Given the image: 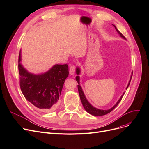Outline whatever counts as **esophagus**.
Returning a JSON list of instances; mask_svg holds the SVG:
<instances>
[{"label": "esophagus", "instance_id": "esophagus-1", "mask_svg": "<svg viewBox=\"0 0 149 149\" xmlns=\"http://www.w3.org/2000/svg\"><path fill=\"white\" fill-rule=\"evenodd\" d=\"M75 69H76L75 65H72L70 67V69H69V74L70 75H74L75 71Z\"/></svg>", "mask_w": 149, "mask_h": 149}]
</instances>
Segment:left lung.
Listing matches in <instances>:
<instances>
[{
	"label": "left lung",
	"instance_id": "obj_1",
	"mask_svg": "<svg viewBox=\"0 0 149 149\" xmlns=\"http://www.w3.org/2000/svg\"><path fill=\"white\" fill-rule=\"evenodd\" d=\"M113 26L115 27V29L116 30L117 32H118V33L120 35V36L121 37H123V38L126 39V38H125V37L120 32V31L117 29L116 27L113 25ZM80 68H77V69H76V73L77 75H79L80 74ZM132 74H132V75H131V77H130V79L129 80V84L127 85V86L126 88V89L128 88L130 84V81H131V79H132ZM76 79V81H77V83H79V84H78V90H79V95H80V100H81V101L82 103V104L84 108V109L86 111V112H88L89 113H90L91 115H92L93 116H103V115H106L109 113H110L111 111H112L113 109L118 106V104L120 103V102L121 101L122 98L123 97V95L125 93H123V94L121 95V97H120V98L119 99V100L117 101V103L115 104V105H114L111 109H109V110H101V109H98L97 108H95L93 106H92L89 103V101L87 100V99L86 98V97L84 94V92L81 89V87L80 86V77L79 75H77L75 78Z\"/></svg>",
	"mask_w": 149,
	"mask_h": 149
}]
</instances>
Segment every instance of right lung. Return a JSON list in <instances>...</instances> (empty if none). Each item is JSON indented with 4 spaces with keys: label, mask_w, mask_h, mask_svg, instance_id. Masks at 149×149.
I'll list each match as a JSON object with an SVG mask.
<instances>
[{
    "label": "right lung",
    "mask_w": 149,
    "mask_h": 149,
    "mask_svg": "<svg viewBox=\"0 0 149 149\" xmlns=\"http://www.w3.org/2000/svg\"><path fill=\"white\" fill-rule=\"evenodd\" d=\"M18 65L20 86L25 98L36 107L49 112L57 107L63 84L69 75L68 65H56L42 74H33Z\"/></svg>",
    "instance_id": "add662e5"
}]
</instances>
